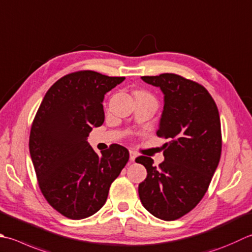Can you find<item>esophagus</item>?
<instances>
[{
  "mask_svg": "<svg viewBox=\"0 0 252 252\" xmlns=\"http://www.w3.org/2000/svg\"><path fill=\"white\" fill-rule=\"evenodd\" d=\"M135 158H136V153L133 152V151H130V160L134 161Z\"/></svg>",
  "mask_w": 252,
  "mask_h": 252,
  "instance_id": "obj_1",
  "label": "esophagus"
}]
</instances>
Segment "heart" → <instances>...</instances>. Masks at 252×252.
Listing matches in <instances>:
<instances>
[{"label":"heart","instance_id":"heart-1","mask_svg":"<svg viewBox=\"0 0 252 252\" xmlns=\"http://www.w3.org/2000/svg\"><path fill=\"white\" fill-rule=\"evenodd\" d=\"M135 95H149V94L145 93V92H136ZM149 96H151V95H149Z\"/></svg>","mask_w":252,"mask_h":252}]
</instances>
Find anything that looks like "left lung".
I'll list each match as a JSON object with an SVG mask.
<instances>
[{
    "instance_id": "8db88e82",
    "label": "left lung",
    "mask_w": 252,
    "mask_h": 252,
    "mask_svg": "<svg viewBox=\"0 0 252 252\" xmlns=\"http://www.w3.org/2000/svg\"><path fill=\"white\" fill-rule=\"evenodd\" d=\"M164 94V110L156 134L164 144L165 160L153 166L151 157L135 159L147 170L139 185L140 200L157 219L175 220L194 209L208 190L221 152L219 109L205 88L172 73L142 76Z\"/></svg>"
}]
</instances>
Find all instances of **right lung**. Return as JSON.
<instances>
[{
  "instance_id": "obj_1",
  "label": "right lung",
  "mask_w": 252,
  "mask_h": 252,
  "mask_svg": "<svg viewBox=\"0 0 252 252\" xmlns=\"http://www.w3.org/2000/svg\"><path fill=\"white\" fill-rule=\"evenodd\" d=\"M126 77L78 71L49 88L34 117L29 152L39 188L48 203L71 220L95 214L129 160V151L112 144L99 156L88 144L94 126L105 120L106 93Z\"/></svg>"
}]
</instances>
